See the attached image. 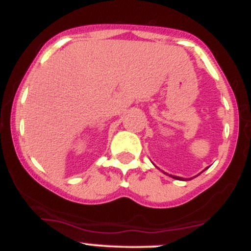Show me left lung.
Here are the masks:
<instances>
[{
	"mask_svg": "<svg viewBox=\"0 0 251 251\" xmlns=\"http://www.w3.org/2000/svg\"><path fill=\"white\" fill-rule=\"evenodd\" d=\"M206 169H208V168H206ZM206 169H205V170H206ZM164 174L168 175V174H166V172H164ZM169 176H170V177L175 178V179H179V180H188V178H181V177H177V176H172V175H169ZM190 179H192V178H190Z\"/></svg>",
	"mask_w": 251,
	"mask_h": 251,
	"instance_id": "8db88e82",
	"label": "left lung"
}]
</instances>
